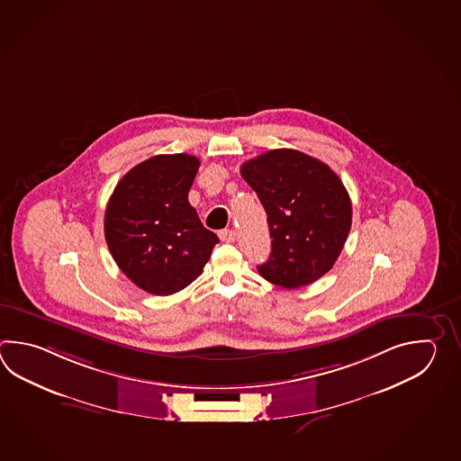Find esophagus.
<instances>
[{"label": "esophagus", "mask_w": 461, "mask_h": 461, "mask_svg": "<svg viewBox=\"0 0 461 461\" xmlns=\"http://www.w3.org/2000/svg\"><path fill=\"white\" fill-rule=\"evenodd\" d=\"M219 239L222 240V242H235V239H237V232L232 230V229H226V230H221L219 232Z\"/></svg>", "instance_id": "obj_1"}]
</instances>
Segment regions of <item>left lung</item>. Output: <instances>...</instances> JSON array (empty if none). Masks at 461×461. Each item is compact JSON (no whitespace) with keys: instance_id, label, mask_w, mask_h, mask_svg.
Masks as SVG:
<instances>
[{"instance_id":"8db88e82","label":"left lung","mask_w":461,"mask_h":461,"mask_svg":"<svg viewBox=\"0 0 461 461\" xmlns=\"http://www.w3.org/2000/svg\"><path fill=\"white\" fill-rule=\"evenodd\" d=\"M240 175L260 199L272 252L258 274L282 288L313 284L333 268L351 229V199L331 167L296 149L245 161Z\"/></svg>"}]
</instances>
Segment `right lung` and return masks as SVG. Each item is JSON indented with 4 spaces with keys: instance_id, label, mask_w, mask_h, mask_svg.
Instances as JSON below:
<instances>
[{
    "instance_id": "right-lung-1",
    "label": "right lung",
    "mask_w": 461,
    "mask_h": 461,
    "mask_svg": "<svg viewBox=\"0 0 461 461\" xmlns=\"http://www.w3.org/2000/svg\"><path fill=\"white\" fill-rule=\"evenodd\" d=\"M197 169L196 157L158 155L131 167L108 199V250L148 294L167 296L193 284L219 242L187 201Z\"/></svg>"
}]
</instances>
